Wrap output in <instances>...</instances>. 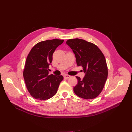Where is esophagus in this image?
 I'll list each match as a JSON object with an SVG mask.
<instances>
[{"mask_svg":"<svg viewBox=\"0 0 132 132\" xmlns=\"http://www.w3.org/2000/svg\"><path fill=\"white\" fill-rule=\"evenodd\" d=\"M70 77H71V76H69V75H64V78H66V79L69 78Z\"/></svg>","mask_w":132,"mask_h":132,"instance_id":"esophagus-1","label":"esophagus"}]
</instances>
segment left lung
Instances as JSON below:
<instances>
[{
    "label": "left lung",
    "instance_id": "left-lung-1",
    "mask_svg": "<svg viewBox=\"0 0 132 132\" xmlns=\"http://www.w3.org/2000/svg\"><path fill=\"white\" fill-rule=\"evenodd\" d=\"M66 43L75 54L77 65L82 67L85 73L83 79L76 76L78 83L73 87L75 93L85 99L96 98L102 91L108 76L104 54L95 44L83 39H69Z\"/></svg>",
    "mask_w": 132,
    "mask_h": 132
}]
</instances>
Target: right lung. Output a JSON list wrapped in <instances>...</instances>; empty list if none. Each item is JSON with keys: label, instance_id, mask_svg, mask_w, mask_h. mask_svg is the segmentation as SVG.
<instances>
[{"label": "right lung", "instance_id": "right-lung-1", "mask_svg": "<svg viewBox=\"0 0 132 132\" xmlns=\"http://www.w3.org/2000/svg\"><path fill=\"white\" fill-rule=\"evenodd\" d=\"M63 40H47L37 43L32 48L25 63L23 76L30 95L36 99L45 100L57 91L62 75H49L53 54Z\"/></svg>", "mask_w": 132, "mask_h": 132}]
</instances>
